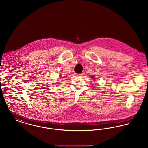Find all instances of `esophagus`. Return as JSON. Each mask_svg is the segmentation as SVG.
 <instances>
[{
  "label": "esophagus",
  "instance_id": "34e87169",
  "mask_svg": "<svg viewBox=\"0 0 148 148\" xmlns=\"http://www.w3.org/2000/svg\"><path fill=\"white\" fill-rule=\"evenodd\" d=\"M83 74L81 73V74H77V77H82V76H83Z\"/></svg>",
  "mask_w": 148,
  "mask_h": 148
}]
</instances>
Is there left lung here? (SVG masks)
Returning a JSON list of instances; mask_svg holds the SVG:
<instances>
[{
	"instance_id": "obj_1",
	"label": "left lung",
	"mask_w": 148,
	"mask_h": 148,
	"mask_svg": "<svg viewBox=\"0 0 148 148\" xmlns=\"http://www.w3.org/2000/svg\"><path fill=\"white\" fill-rule=\"evenodd\" d=\"M91 78H92V79H94V77H93V76H92V77H90Z\"/></svg>"
}]
</instances>
